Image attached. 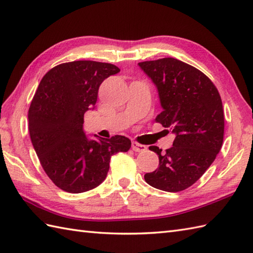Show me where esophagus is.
I'll return each mask as SVG.
<instances>
[{
	"instance_id": "obj_1",
	"label": "esophagus",
	"mask_w": 253,
	"mask_h": 253,
	"mask_svg": "<svg viewBox=\"0 0 253 253\" xmlns=\"http://www.w3.org/2000/svg\"><path fill=\"white\" fill-rule=\"evenodd\" d=\"M131 149L134 152H144L146 150V146L143 144L138 143L137 141H132L131 142Z\"/></svg>"
}]
</instances>
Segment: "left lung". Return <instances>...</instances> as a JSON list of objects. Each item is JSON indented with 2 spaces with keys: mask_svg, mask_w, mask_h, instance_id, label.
<instances>
[{
  "mask_svg": "<svg viewBox=\"0 0 253 253\" xmlns=\"http://www.w3.org/2000/svg\"><path fill=\"white\" fill-rule=\"evenodd\" d=\"M156 85L162 112L156 123L175 134L173 145L162 153L150 146L160 160L155 171L144 180L155 189L180 192L206 172L221 150L224 113L220 93L207 75L174 58L139 62Z\"/></svg>",
  "mask_w": 253,
  "mask_h": 253,
  "instance_id": "8db88e82",
  "label": "left lung"
}]
</instances>
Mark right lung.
Listing matches in <instances>:
<instances>
[{"instance_id": "add662e5", "label": "right lung", "mask_w": 253, "mask_h": 253, "mask_svg": "<svg viewBox=\"0 0 253 253\" xmlns=\"http://www.w3.org/2000/svg\"><path fill=\"white\" fill-rule=\"evenodd\" d=\"M119 72L112 63L79 60L58 64L40 82L29 108V132L44 171L62 191L95 189L107 177L111 156L130 149L124 136L88 140L83 130L99 86Z\"/></svg>"}]
</instances>
